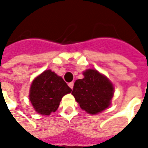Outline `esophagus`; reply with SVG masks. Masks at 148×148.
<instances>
[{
	"label": "esophagus",
	"mask_w": 148,
	"mask_h": 148,
	"mask_svg": "<svg viewBox=\"0 0 148 148\" xmlns=\"http://www.w3.org/2000/svg\"><path fill=\"white\" fill-rule=\"evenodd\" d=\"M68 86H70L71 89H73V87H74V82H70V83L68 84Z\"/></svg>",
	"instance_id": "obj_1"
}]
</instances>
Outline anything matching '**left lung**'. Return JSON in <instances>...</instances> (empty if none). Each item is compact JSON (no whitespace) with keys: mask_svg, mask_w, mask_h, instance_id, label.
Listing matches in <instances>:
<instances>
[{"mask_svg":"<svg viewBox=\"0 0 148 148\" xmlns=\"http://www.w3.org/2000/svg\"><path fill=\"white\" fill-rule=\"evenodd\" d=\"M83 75L82 79L74 82L72 94L83 110L92 115L99 113L110 106L113 86L97 70H86Z\"/></svg>","mask_w":148,"mask_h":148,"instance_id":"obj_1","label":"left lung"}]
</instances>
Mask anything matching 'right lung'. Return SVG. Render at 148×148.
I'll list each match as a JSON object with an SVG mask.
<instances>
[{
	"instance_id": "1",
	"label": "right lung",
	"mask_w": 148,
	"mask_h": 148,
	"mask_svg": "<svg viewBox=\"0 0 148 148\" xmlns=\"http://www.w3.org/2000/svg\"><path fill=\"white\" fill-rule=\"evenodd\" d=\"M71 91L62 77L47 70L32 82L29 100L39 114L48 116L58 109L62 97Z\"/></svg>"
}]
</instances>
